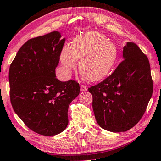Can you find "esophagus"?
I'll return each mask as SVG.
<instances>
[{
    "label": "esophagus",
    "instance_id": "esophagus-1",
    "mask_svg": "<svg viewBox=\"0 0 161 161\" xmlns=\"http://www.w3.org/2000/svg\"><path fill=\"white\" fill-rule=\"evenodd\" d=\"M80 88H81V91H87V87H86V86H85V85H81Z\"/></svg>",
    "mask_w": 161,
    "mask_h": 161
}]
</instances>
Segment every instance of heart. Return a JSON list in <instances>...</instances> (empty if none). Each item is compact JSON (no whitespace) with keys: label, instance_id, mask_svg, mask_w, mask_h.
Returning <instances> with one entry per match:
<instances>
[{"label":"heart","instance_id":"heart-1","mask_svg":"<svg viewBox=\"0 0 161 161\" xmlns=\"http://www.w3.org/2000/svg\"><path fill=\"white\" fill-rule=\"evenodd\" d=\"M118 52L114 43L102 33L90 31L76 36L72 45H65L60 54L61 69L70 76L80 60V69L86 79L96 81L108 74L116 62Z\"/></svg>","mask_w":161,"mask_h":161}]
</instances>
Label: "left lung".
Segmentation results:
<instances>
[{
    "label": "left lung",
    "instance_id": "obj_1",
    "mask_svg": "<svg viewBox=\"0 0 161 161\" xmlns=\"http://www.w3.org/2000/svg\"><path fill=\"white\" fill-rule=\"evenodd\" d=\"M123 59L112 74L88 89L97 123L114 133L124 132L138 123L153 90L148 58L139 47L127 42Z\"/></svg>",
    "mask_w": 161,
    "mask_h": 161
}]
</instances>
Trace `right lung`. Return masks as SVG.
<instances>
[{
    "instance_id": "1",
    "label": "right lung",
    "mask_w": 161,
    "mask_h": 161,
    "mask_svg": "<svg viewBox=\"0 0 161 161\" xmlns=\"http://www.w3.org/2000/svg\"><path fill=\"white\" fill-rule=\"evenodd\" d=\"M58 31L38 36L21 47L10 65V99L18 117L43 136L60 133L69 124L68 108L80 94L74 80L56 78L65 38Z\"/></svg>"
}]
</instances>
